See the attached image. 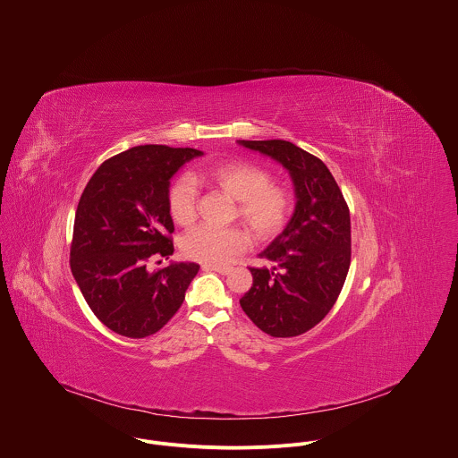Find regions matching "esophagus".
<instances>
[{"label":"esophagus","mask_w":458,"mask_h":458,"mask_svg":"<svg viewBox=\"0 0 458 458\" xmlns=\"http://www.w3.org/2000/svg\"><path fill=\"white\" fill-rule=\"evenodd\" d=\"M202 269L206 271H216L220 275H229L233 271V267L229 266H218V264H202Z\"/></svg>","instance_id":"obj_1"}]
</instances>
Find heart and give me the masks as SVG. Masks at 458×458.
Returning a JSON list of instances; mask_svg holds the SVG:
<instances>
[{"instance_id": "heart-1", "label": "heart", "mask_w": 458, "mask_h": 458, "mask_svg": "<svg viewBox=\"0 0 458 458\" xmlns=\"http://www.w3.org/2000/svg\"><path fill=\"white\" fill-rule=\"evenodd\" d=\"M224 191L238 202L236 216L258 240L276 236L291 213V194L273 183L267 171L249 162H227L197 176ZM197 187L194 178L180 176L169 189L167 204L178 225H191L196 218ZM249 247V234L242 227L199 225L182 240L187 258L204 264H225Z\"/></svg>"}]
</instances>
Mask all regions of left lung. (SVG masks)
I'll use <instances>...</instances> for the list:
<instances>
[{"instance_id":"obj_1","label":"left lung","mask_w":458,"mask_h":458,"mask_svg":"<svg viewBox=\"0 0 458 458\" xmlns=\"http://www.w3.org/2000/svg\"><path fill=\"white\" fill-rule=\"evenodd\" d=\"M278 162L291 176L294 211L262 250L271 267H250L254 284L240 300L271 336H296L327 318L351 264V216L323 160L289 140H238Z\"/></svg>"}]
</instances>
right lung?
Masks as SVG:
<instances>
[{
    "label": "right lung",
    "mask_w": 458,
    "mask_h": 458,
    "mask_svg": "<svg viewBox=\"0 0 458 458\" xmlns=\"http://www.w3.org/2000/svg\"><path fill=\"white\" fill-rule=\"evenodd\" d=\"M200 155L194 148L135 146L106 160L81 196L72 275L93 314L118 335L144 338L167 325L199 271L196 262L158 271L146 266L174 252L171 178Z\"/></svg>",
    "instance_id": "add662e5"
}]
</instances>
